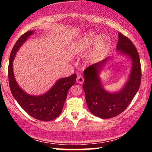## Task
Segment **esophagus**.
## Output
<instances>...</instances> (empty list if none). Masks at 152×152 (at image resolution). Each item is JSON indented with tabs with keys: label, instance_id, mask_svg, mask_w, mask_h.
<instances>
[{
	"label": "esophagus",
	"instance_id": "1",
	"mask_svg": "<svg viewBox=\"0 0 152 152\" xmlns=\"http://www.w3.org/2000/svg\"><path fill=\"white\" fill-rule=\"evenodd\" d=\"M83 81H84V79H83V76H81V75H79V76H77V78H76V81H77V83L81 84V83H83Z\"/></svg>",
	"mask_w": 152,
	"mask_h": 152
}]
</instances>
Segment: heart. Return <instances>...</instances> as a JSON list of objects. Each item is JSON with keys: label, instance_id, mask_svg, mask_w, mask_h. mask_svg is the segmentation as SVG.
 <instances>
[{"label": "heart", "instance_id": "1", "mask_svg": "<svg viewBox=\"0 0 152 152\" xmlns=\"http://www.w3.org/2000/svg\"><path fill=\"white\" fill-rule=\"evenodd\" d=\"M93 42V49L91 53L90 58H96L105 49L107 45V38L104 35H100L96 38V34L93 31L85 33L81 38H79V39L76 41L71 47V53L74 54L81 53L88 49Z\"/></svg>", "mask_w": 152, "mask_h": 152}]
</instances>
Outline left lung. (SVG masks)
Instances as JSON below:
<instances>
[{
	"instance_id": "left-lung-1",
	"label": "left lung",
	"mask_w": 152,
	"mask_h": 152,
	"mask_svg": "<svg viewBox=\"0 0 152 152\" xmlns=\"http://www.w3.org/2000/svg\"><path fill=\"white\" fill-rule=\"evenodd\" d=\"M116 50L129 57L132 63L128 81L120 91L115 93L106 91L99 77V73L111 59L110 57L90 66L83 71V88L87 106L94 116L101 118H112L123 112L134 98L141 84L142 69L139 53L132 41L121 33H118Z\"/></svg>"
}]
</instances>
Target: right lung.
Wrapping results in <instances>:
<instances>
[{
	"label": "right lung",
	"instance_id": "1",
	"mask_svg": "<svg viewBox=\"0 0 152 152\" xmlns=\"http://www.w3.org/2000/svg\"><path fill=\"white\" fill-rule=\"evenodd\" d=\"M33 34H34V31H29L23 34L11 50L8 72L10 89L19 105L30 116L41 121H50L56 118L61 113L68 91L75 84L76 74H74L69 77L58 79L53 87L43 95H29L23 91L13 75V61L19 48Z\"/></svg>",
	"mask_w": 152,
	"mask_h": 152
}]
</instances>
